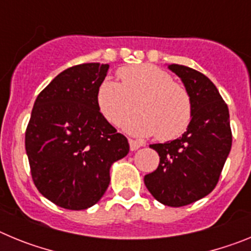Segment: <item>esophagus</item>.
<instances>
[{"label":"esophagus","mask_w":251,"mask_h":251,"mask_svg":"<svg viewBox=\"0 0 251 251\" xmlns=\"http://www.w3.org/2000/svg\"><path fill=\"white\" fill-rule=\"evenodd\" d=\"M128 142H129V148H130V151H137V150H138V148L142 146L141 142L134 141V139H130V138H129V139H128Z\"/></svg>","instance_id":"esophagus-1"}]
</instances>
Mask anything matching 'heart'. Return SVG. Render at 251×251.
<instances>
[{"label":"heart","mask_w":251,"mask_h":251,"mask_svg":"<svg viewBox=\"0 0 251 251\" xmlns=\"http://www.w3.org/2000/svg\"><path fill=\"white\" fill-rule=\"evenodd\" d=\"M118 76L121 83L106 77L97 90V105L106 121L119 126L138 101L141 114L124 123L126 130L139 137L158 134L162 141L185 133L192 119L191 98L167 72L152 64H138L119 69Z\"/></svg>","instance_id":"1"}]
</instances>
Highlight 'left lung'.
<instances>
[{
	"label": "left lung",
	"mask_w": 251,
	"mask_h": 251,
	"mask_svg": "<svg viewBox=\"0 0 251 251\" xmlns=\"http://www.w3.org/2000/svg\"><path fill=\"white\" fill-rule=\"evenodd\" d=\"M185 85L192 103V119L182 137L151 145L158 153L156 171L145 176L152 196L181 207L207 196L216 186L231 150L229 108L210 79L195 69L168 65Z\"/></svg>",
	"instance_id": "left-lung-1"
}]
</instances>
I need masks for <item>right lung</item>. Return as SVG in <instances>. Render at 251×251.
<instances>
[{"mask_svg":"<svg viewBox=\"0 0 251 251\" xmlns=\"http://www.w3.org/2000/svg\"><path fill=\"white\" fill-rule=\"evenodd\" d=\"M108 64H80L55 76L37 95L25 134L39 192L68 210H85L103 197L109 171L129 152L127 138L104 118L97 90Z\"/></svg>","mask_w":251,"mask_h":251,"instance_id":"1","label":"right lung"}]
</instances>
